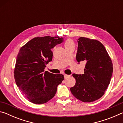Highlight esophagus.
Returning <instances> with one entry per match:
<instances>
[{"label": "esophagus", "instance_id": "obj_1", "mask_svg": "<svg viewBox=\"0 0 123 123\" xmlns=\"http://www.w3.org/2000/svg\"><path fill=\"white\" fill-rule=\"evenodd\" d=\"M69 76H70V75H67V74H64V77H65V78H67Z\"/></svg>", "mask_w": 123, "mask_h": 123}]
</instances>
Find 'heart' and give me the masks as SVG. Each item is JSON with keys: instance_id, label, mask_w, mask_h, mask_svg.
Returning a JSON list of instances; mask_svg holds the SVG:
<instances>
[{"instance_id": "1", "label": "heart", "mask_w": 123, "mask_h": 123, "mask_svg": "<svg viewBox=\"0 0 123 123\" xmlns=\"http://www.w3.org/2000/svg\"><path fill=\"white\" fill-rule=\"evenodd\" d=\"M64 47L65 48H69L70 47L72 46H74L75 47V44H74V41L72 40V39H68L65 41L64 42Z\"/></svg>"}]
</instances>
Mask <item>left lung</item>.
Here are the masks:
<instances>
[{"label":"left lung","mask_w":123,"mask_h":123,"mask_svg":"<svg viewBox=\"0 0 123 123\" xmlns=\"http://www.w3.org/2000/svg\"><path fill=\"white\" fill-rule=\"evenodd\" d=\"M78 43L76 60L79 63L86 62V66L83 74H73L76 83L70 89L76 98L90 103L105 93L111 81L113 64L105 47L99 41L81 37Z\"/></svg>","instance_id":"1"}]
</instances>
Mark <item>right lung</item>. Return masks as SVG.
<instances>
[{
    "label": "right lung",
    "instance_id": "add662e5",
    "mask_svg": "<svg viewBox=\"0 0 123 123\" xmlns=\"http://www.w3.org/2000/svg\"><path fill=\"white\" fill-rule=\"evenodd\" d=\"M63 42L60 37H37L21 47L14 69L16 83L29 101L36 104L47 103L55 96L63 75L44 72L52 61L51 49Z\"/></svg>",
    "mask_w": 123,
    "mask_h": 123
}]
</instances>
